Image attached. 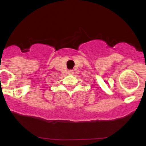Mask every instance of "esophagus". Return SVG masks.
Here are the masks:
<instances>
[{"label":"esophagus","instance_id":"1","mask_svg":"<svg viewBox=\"0 0 146 146\" xmlns=\"http://www.w3.org/2000/svg\"><path fill=\"white\" fill-rule=\"evenodd\" d=\"M73 73H74V72H73V70H69L68 71L69 74H73Z\"/></svg>","mask_w":146,"mask_h":146}]
</instances>
